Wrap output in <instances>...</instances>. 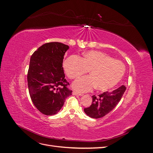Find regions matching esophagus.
<instances>
[{
	"label": "esophagus",
	"instance_id": "esophagus-1",
	"mask_svg": "<svg viewBox=\"0 0 153 153\" xmlns=\"http://www.w3.org/2000/svg\"><path fill=\"white\" fill-rule=\"evenodd\" d=\"M73 94L75 95V96H82V95H83V94H81V93H78V92H77L75 91H74L73 92Z\"/></svg>",
	"mask_w": 153,
	"mask_h": 153
}]
</instances>
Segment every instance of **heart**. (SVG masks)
Wrapping results in <instances>:
<instances>
[{
  "label": "heart",
  "mask_w": 153,
  "mask_h": 153,
  "mask_svg": "<svg viewBox=\"0 0 153 153\" xmlns=\"http://www.w3.org/2000/svg\"><path fill=\"white\" fill-rule=\"evenodd\" d=\"M63 65L67 76L71 79L89 70L91 75L73 82V87L80 92H89L96 87L101 91H108L121 80L125 73L123 62L99 51H89L82 58L73 55L64 61Z\"/></svg>",
  "instance_id": "1"
}]
</instances>
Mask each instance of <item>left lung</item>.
Segmentation results:
<instances>
[{"label": "left lung", "mask_w": 153, "mask_h": 153, "mask_svg": "<svg viewBox=\"0 0 153 153\" xmlns=\"http://www.w3.org/2000/svg\"><path fill=\"white\" fill-rule=\"evenodd\" d=\"M126 89V87L122 85L113 91L104 92L98 96H92V104L84 108L85 113L94 119L104 117L117 106Z\"/></svg>", "instance_id": "obj_1"}]
</instances>
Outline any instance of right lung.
<instances>
[{
    "label": "right lung",
    "instance_id": "right-lung-1",
    "mask_svg": "<svg viewBox=\"0 0 153 153\" xmlns=\"http://www.w3.org/2000/svg\"><path fill=\"white\" fill-rule=\"evenodd\" d=\"M69 46L59 42L43 45L32 55L27 73L29 94L40 112L57 114L66 98L72 94L68 88L62 62Z\"/></svg>",
    "mask_w": 153,
    "mask_h": 153
}]
</instances>
